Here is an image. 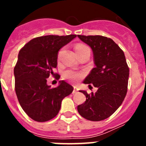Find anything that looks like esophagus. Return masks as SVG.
<instances>
[{
  "instance_id": "1",
  "label": "esophagus",
  "mask_w": 146,
  "mask_h": 146,
  "mask_svg": "<svg viewBox=\"0 0 146 146\" xmlns=\"http://www.w3.org/2000/svg\"><path fill=\"white\" fill-rule=\"evenodd\" d=\"M78 92V89H77V87H74V90L72 91V94H77Z\"/></svg>"
}]
</instances>
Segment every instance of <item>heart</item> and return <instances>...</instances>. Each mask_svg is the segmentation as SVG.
I'll use <instances>...</instances> for the list:
<instances>
[{"mask_svg":"<svg viewBox=\"0 0 146 146\" xmlns=\"http://www.w3.org/2000/svg\"><path fill=\"white\" fill-rule=\"evenodd\" d=\"M88 47L87 46H86L85 44H77L75 46L74 49H75L76 52H80V50H82V49ZM82 74L80 73H78V72H76L73 70H66L64 72V78H66V80L69 81H72V82H75V81L78 80L79 79H80L82 77Z\"/></svg>","mask_w":146,"mask_h":146,"instance_id":"heart-1","label":"heart"}]
</instances>
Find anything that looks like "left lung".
<instances>
[{
    "label": "left lung",
    "mask_w": 146,
    "mask_h": 146,
    "mask_svg": "<svg viewBox=\"0 0 146 146\" xmlns=\"http://www.w3.org/2000/svg\"><path fill=\"white\" fill-rule=\"evenodd\" d=\"M80 39L91 47L95 68L83 83L97 88L95 94H88L83 104L78 105L81 116L92 121L109 118L121 105L127 92L129 69L123 50L111 38L102 36H81Z\"/></svg>",
    "instance_id": "obj_1"
}]
</instances>
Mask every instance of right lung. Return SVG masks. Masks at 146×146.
I'll return each instance as SVG.
<instances>
[{
	"label": "right lung",
	"mask_w": 146,
	"mask_h": 146,
	"mask_svg": "<svg viewBox=\"0 0 146 146\" xmlns=\"http://www.w3.org/2000/svg\"><path fill=\"white\" fill-rule=\"evenodd\" d=\"M76 36L71 34L37 37L19 52L14 69L15 92L23 110L34 121L45 122L55 118L62 100L74 90L64 80L59 81L58 86L52 88L47 84V79L55 74L60 49Z\"/></svg>",
	"instance_id": "right-lung-1"
}]
</instances>
